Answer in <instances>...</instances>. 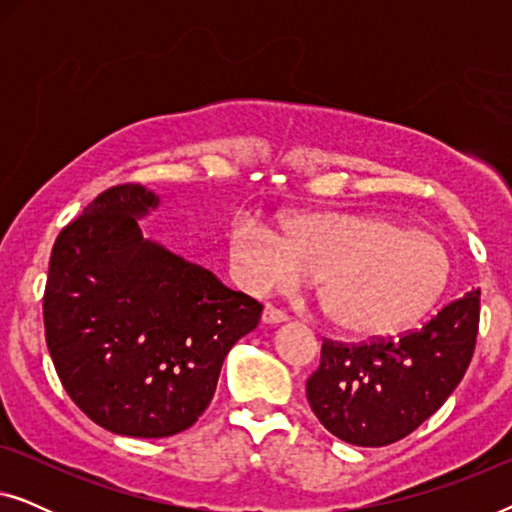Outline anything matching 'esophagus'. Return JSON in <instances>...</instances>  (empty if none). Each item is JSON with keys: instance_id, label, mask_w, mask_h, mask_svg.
Instances as JSON below:
<instances>
[{"instance_id": "1", "label": "esophagus", "mask_w": 512, "mask_h": 512, "mask_svg": "<svg viewBox=\"0 0 512 512\" xmlns=\"http://www.w3.org/2000/svg\"><path fill=\"white\" fill-rule=\"evenodd\" d=\"M263 324H268V326H275V324H284L286 319V314L282 312V310H277V307H272V305H265V310H263Z\"/></svg>"}]
</instances>
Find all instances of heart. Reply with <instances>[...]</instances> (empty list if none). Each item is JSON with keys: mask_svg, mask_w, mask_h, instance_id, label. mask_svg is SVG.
<instances>
[{"mask_svg": "<svg viewBox=\"0 0 512 512\" xmlns=\"http://www.w3.org/2000/svg\"><path fill=\"white\" fill-rule=\"evenodd\" d=\"M228 244L251 291L317 279L321 312L342 331L368 338L401 331L429 312L452 272L436 235L380 214H289L282 235L254 216H237Z\"/></svg>", "mask_w": 512, "mask_h": 512, "instance_id": "obj_1", "label": "heart"}]
</instances>
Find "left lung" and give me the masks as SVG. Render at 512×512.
<instances>
[{
  "label": "left lung",
  "instance_id": "obj_1",
  "mask_svg": "<svg viewBox=\"0 0 512 512\" xmlns=\"http://www.w3.org/2000/svg\"><path fill=\"white\" fill-rule=\"evenodd\" d=\"M480 321V289L443 307L429 324L398 340L370 345L324 342L307 401L335 438L382 447L424 424L471 363Z\"/></svg>",
  "mask_w": 512,
  "mask_h": 512
}]
</instances>
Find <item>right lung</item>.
Segmentation results:
<instances>
[{
    "mask_svg": "<svg viewBox=\"0 0 512 512\" xmlns=\"http://www.w3.org/2000/svg\"><path fill=\"white\" fill-rule=\"evenodd\" d=\"M160 207L142 184L97 195L58 235L46 345L69 398L102 429L167 438L198 422L230 349L263 305L142 235Z\"/></svg>",
    "mask_w": 512,
    "mask_h": 512,
    "instance_id": "add662e5",
    "label": "right lung"
}]
</instances>
